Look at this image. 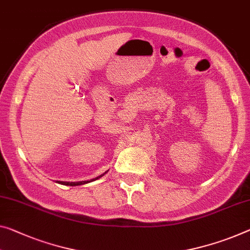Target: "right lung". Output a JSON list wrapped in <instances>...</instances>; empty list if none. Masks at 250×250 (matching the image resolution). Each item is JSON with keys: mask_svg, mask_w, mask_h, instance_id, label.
<instances>
[{"mask_svg": "<svg viewBox=\"0 0 250 250\" xmlns=\"http://www.w3.org/2000/svg\"><path fill=\"white\" fill-rule=\"evenodd\" d=\"M105 173H106V172H105ZM105 173H104V174H105ZM104 174H102V175L97 176V178H96V179H91L90 181H95V180H97V179H99V178H102V176H103ZM90 181H79V182H64V181H57V182L60 183V184H63V186H70V187H75V186H82V184H86V183L90 182Z\"/></svg>", "mask_w": 250, "mask_h": 250, "instance_id": "obj_1", "label": "right lung"}]
</instances>
